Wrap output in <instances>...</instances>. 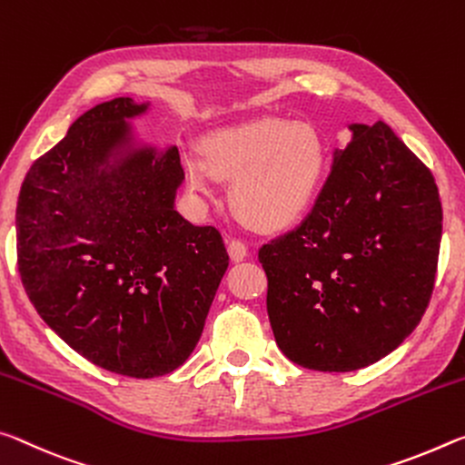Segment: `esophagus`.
I'll return each mask as SVG.
<instances>
[{"mask_svg":"<svg viewBox=\"0 0 465 465\" xmlns=\"http://www.w3.org/2000/svg\"><path fill=\"white\" fill-rule=\"evenodd\" d=\"M228 255H231L232 262H242L249 255V249L242 241L231 239L228 241Z\"/></svg>","mask_w":465,"mask_h":465,"instance_id":"obj_1","label":"esophagus"}]
</instances>
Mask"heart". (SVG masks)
Masks as SVG:
<instances>
[{"mask_svg":"<svg viewBox=\"0 0 465 465\" xmlns=\"http://www.w3.org/2000/svg\"><path fill=\"white\" fill-rule=\"evenodd\" d=\"M189 185L212 192L210 173L232 181L231 203L247 224L280 231L301 220L322 192L327 152L307 124L251 119L208 134L202 156H183Z\"/></svg>","mask_w":465,"mask_h":465,"instance_id":"obj_1","label":"heart"}]
</instances>
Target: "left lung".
I'll list each match as a JSON object with an SVG mask.
<instances>
[{
  "label": "left lung",
  "mask_w": 465,
  "mask_h": 465,
  "mask_svg": "<svg viewBox=\"0 0 465 465\" xmlns=\"http://www.w3.org/2000/svg\"><path fill=\"white\" fill-rule=\"evenodd\" d=\"M311 214L260 249L286 359L348 372L393 352L429 307L443 210L430 171L390 125L352 124Z\"/></svg>",
  "instance_id": "1"
}]
</instances>
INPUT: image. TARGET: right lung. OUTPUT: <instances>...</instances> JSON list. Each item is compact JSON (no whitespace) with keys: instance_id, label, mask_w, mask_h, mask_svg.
Segmentation results:
<instances>
[{"instance_id":"obj_1","label":"right lung","mask_w":465,"mask_h":465,"mask_svg":"<svg viewBox=\"0 0 465 465\" xmlns=\"http://www.w3.org/2000/svg\"><path fill=\"white\" fill-rule=\"evenodd\" d=\"M146 111L121 96L84 113L30 166L16 208L36 313L84 359L135 379L189 359L228 268L216 228L174 210L177 146L135 142L129 119Z\"/></svg>"}]
</instances>
